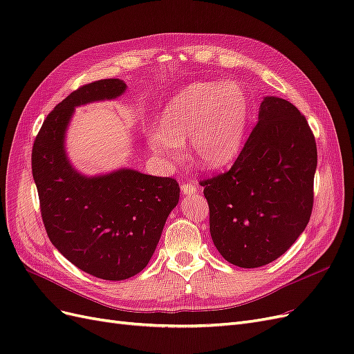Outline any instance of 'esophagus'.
I'll list each match as a JSON object with an SVG mask.
<instances>
[{
	"instance_id": "1",
	"label": "esophagus",
	"mask_w": 354,
	"mask_h": 354,
	"mask_svg": "<svg viewBox=\"0 0 354 354\" xmlns=\"http://www.w3.org/2000/svg\"><path fill=\"white\" fill-rule=\"evenodd\" d=\"M198 185L196 183H187V185H181V192H183L185 195H195L198 194Z\"/></svg>"
}]
</instances>
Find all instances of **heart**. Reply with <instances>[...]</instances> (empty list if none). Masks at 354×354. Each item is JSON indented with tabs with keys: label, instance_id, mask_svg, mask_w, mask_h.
<instances>
[{
	"label": "heart",
	"instance_id": "heart-1",
	"mask_svg": "<svg viewBox=\"0 0 354 354\" xmlns=\"http://www.w3.org/2000/svg\"><path fill=\"white\" fill-rule=\"evenodd\" d=\"M250 118V97L238 82H198L181 90L162 112V125L147 131L152 152L169 162L183 158L189 140L198 165L217 169L241 152Z\"/></svg>",
	"mask_w": 354,
	"mask_h": 354
}]
</instances>
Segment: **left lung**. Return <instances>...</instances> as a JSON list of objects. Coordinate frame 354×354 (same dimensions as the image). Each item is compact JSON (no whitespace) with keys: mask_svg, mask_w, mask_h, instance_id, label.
I'll list each match as a JSON object with an SVG mask.
<instances>
[{"mask_svg":"<svg viewBox=\"0 0 354 354\" xmlns=\"http://www.w3.org/2000/svg\"><path fill=\"white\" fill-rule=\"evenodd\" d=\"M317 165L315 136L292 103L267 95L227 173L199 181L211 238L224 260L254 269L279 259L307 226Z\"/></svg>","mask_w":354,"mask_h":354,"instance_id":"obj_1","label":"left lung"}]
</instances>
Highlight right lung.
<instances>
[{
    "label": "right lung",
    "instance_id": "obj_1",
    "mask_svg": "<svg viewBox=\"0 0 354 354\" xmlns=\"http://www.w3.org/2000/svg\"><path fill=\"white\" fill-rule=\"evenodd\" d=\"M122 80L82 85L53 109L32 147V176L51 243L82 272L104 281L140 273L153 255L180 187L174 178L131 168L85 176L66 153V131L78 106L122 95Z\"/></svg>",
    "mask_w": 354,
    "mask_h": 354
}]
</instances>
